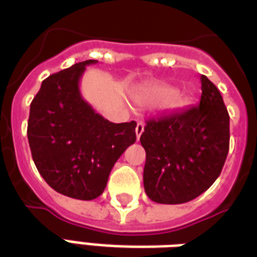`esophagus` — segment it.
Segmentation results:
<instances>
[{
  "label": "esophagus",
  "mask_w": 257,
  "mask_h": 257,
  "mask_svg": "<svg viewBox=\"0 0 257 257\" xmlns=\"http://www.w3.org/2000/svg\"><path fill=\"white\" fill-rule=\"evenodd\" d=\"M143 132H145V123L138 122V125H136V138H138V140L140 139V136H142Z\"/></svg>",
  "instance_id": "1"
}]
</instances>
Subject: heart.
<instances>
[{
    "instance_id": "obj_1",
    "label": "heart",
    "mask_w": 257,
    "mask_h": 257,
    "mask_svg": "<svg viewBox=\"0 0 257 257\" xmlns=\"http://www.w3.org/2000/svg\"><path fill=\"white\" fill-rule=\"evenodd\" d=\"M135 100L146 106L180 107L187 103V96L183 93H175V89L168 85H154L138 90L135 93Z\"/></svg>"
}]
</instances>
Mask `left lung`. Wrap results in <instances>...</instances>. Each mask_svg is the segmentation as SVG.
I'll return each mask as SVG.
<instances>
[{
	"label": "left lung",
	"mask_w": 257,
	"mask_h": 257,
	"mask_svg": "<svg viewBox=\"0 0 257 257\" xmlns=\"http://www.w3.org/2000/svg\"><path fill=\"white\" fill-rule=\"evenodd\" d=\"M198 106L147 121L143 184L158 204H184L219 178L230 143V117L220 92L201 75Z\"/></svg>",
	"instance_id": "obj_1"
}]
</instances>
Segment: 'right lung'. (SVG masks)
I'll list each match as a JSON object with an SVG mask.
<instances>
[{"mask_svg": "<svg viewBox=\"0 0 257 257\" xmlns=\"http://www.w3.org/2000/svg\"><path fill=\"white\" fill-rule=\"evenodd\" d=\"M85 60L44 79L30 104L27 138L38 172L70 198H97L114 164L136 140V122L114 123L85 100L79 81Z\"/></svg>", "mask_w": 257, "mask_h": 257, "instance_id": "1", "label": "right lung"}]
</instances>
